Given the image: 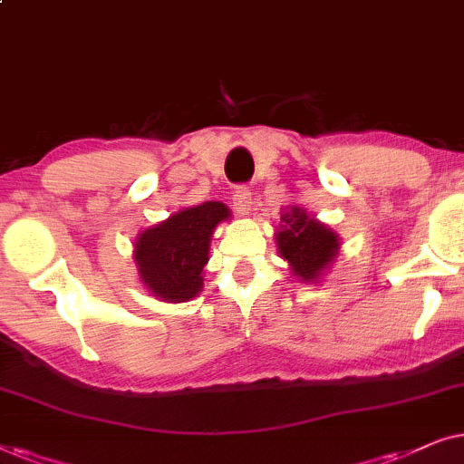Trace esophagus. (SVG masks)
I'll return each mask as SVG.
<instances>
[{
  "label": "esophagus",
  "instance_id": "1",
  "mask_svg": "<svg viewBox=\"0 0 464 464\" xmlns=\"http://www.w3.org/2000/svg\"><path fill=\"white\" fill-rule=\"evenodd\" d=\"M233 206H236L237 214H248L250 208H252V190L242 184V187H237L233 190Z\"/></svg>",
  "mask_w": 464,
  "mask_h": 464
}]
</instances>
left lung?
Returning <instances> with one entry per match:
<instances>
[{"label":"left lung","instance_id":"obj_1","mask_svg":"<svg viewBox=\"0 0 464 464\" xmlns=\"http://www.w3.org/2000/svg\"><path fill=\"white\" fill-rule=\"evenodd\" d=\"M282 220L286 225L276 236L280 255L290 263L295 276L304 277L305 282H314L335 258L339 248L337 236L299 208H290Z\"/></svg>","mask_w":464,"mask_h":464}]
</instances>
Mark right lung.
Wrapping results in <instances>:
<instances>
[{"instance_id":"1","label":"right lung","mask_w":464,"mask_h":464,"mask_svg":"<svg viewBox=\"0 0 464 464\" xmlns=\"http://www.w3.org/2000/svg\"><path fill=\"white\" fill-rule=\"evenodd\" d=\"M228 216L225 203L206 201L146 228L135 242V261L146 288L171 304L199 295L209 237L216 225Z\"/></svg>"}]
</instances>
